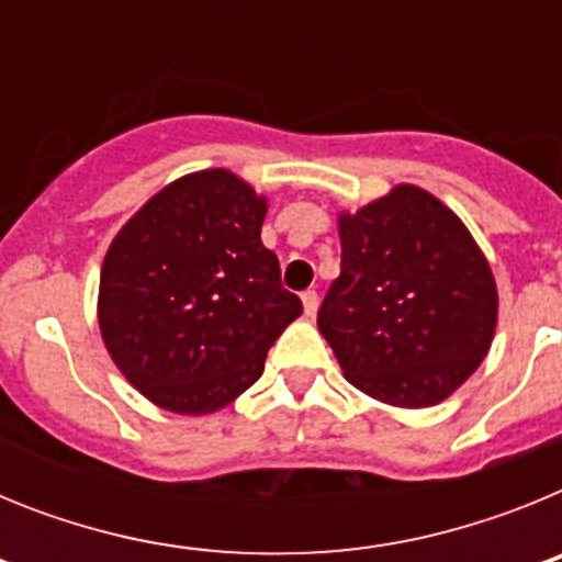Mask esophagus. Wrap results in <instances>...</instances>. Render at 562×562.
I'll return each mask as SVG.
<instances>
[{
  "label": "esophagus",
  "mask_w": 562,
  "mask_h": 562,
  "mask_svg": "<svg viewBox=\"0 0 562 562\" xmlns=\"http://www.w3.org/2000/svg\"><path fill=\"white\" fill-rule=\"evenodd\" d=\"M301 301H304V315L306 317H315L317 304H321V297H317V292L315 290H306L304 295H301Z\"/></svg>",
  "instance_id": "obj_1"
}]
</instances>
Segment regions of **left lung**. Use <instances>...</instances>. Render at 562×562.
<instances>
[{
  "mask_svg": "<svg viewBox=\"0 0 562 562\" xmlns=\"http://www.w3.org/2000/svg\"><path fill=\"white\" fill-rule=\"evenodd\" d=\"M498 292L479 245L436 196L400 186L340 216V276L317 310L346 380L400 408H428L479 369Z\"/></svg>",
  "mask_w": 562,
  "mask_h": 562,
  "instance_id": "left-lung-1",
  "label": "left lung"
}]
</instances>
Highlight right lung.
Returning <instances> with one entry per match:
<instances>
[{
    "mask_svg": "<svg viewBox=\"0 0 562 562\" xmlns=\"http://www.w3.org/2000/svg\"><path fill=\"white\" fill-rule=\"evenodd\" d=\"M267 202L231 171L191 173L126 222L101 270L98 321L134 389L173 414H211L265 371L301 315L276 252Z\"/></svg>",
    "mask_w": 562,
    "mask_h": 562,
    "instance_id": "1",
    "label": "right lung"
}]
</instances>
